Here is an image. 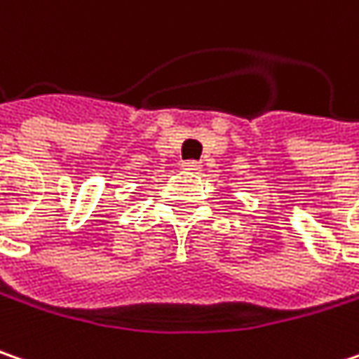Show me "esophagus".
I'll use <instances>...</instances> for the list:
<instances>
[{
	"mask_svg": "<svg viewBox=\"0 0 359 359\" xmlns=\"http://www.w3.org/2000/svg\"><path fill=\"white\" fill-rule=\"evenodd\" d=\"M182 170L200 171V163L198 161H186V163H182Z\"/></svg>",
	"mask_w": 359,
	"mask_h": 359,
	"instance_id": "esophagus-1",
	"label": "esophagus"
}]
</instances>
